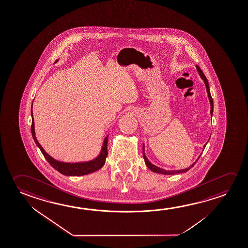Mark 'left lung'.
<instances>
[{"mask_svg": "<svg viewBox=\"0 0 248 248\" xmlns=\"http://www.w3.org/2000/svg\"><path fill=\"white\" fill-rule=\"evenodd\" d=\"M196 68H197V70H198V74H199V76L200 77L202 78V80H203V82L205 84L206 87V91L208 93V98H209V100H210V115L212 116L213 115V109H214V103H213V99H212V97H211V94H210V87H209V83H208V80H207V78H206L205 76L203 75V73H202L201 69L198 67V65L196 66ZM210 140V139H209ZM208 142V141H207ZM206 144H204L203 146V149H205ZM142 150H143V158H144L145 164L147 165V167L151 170V171H154V172H157V173H161V174H166V175H171V174H175V173H182V172H186V171H188V170H190L195 164H196V162L198 161V159L200 158L201 156V155L198 156V159L196 160L194 163H192V164L190 166V167H188L187 168H185V169H180V170H166V169H163V168H159V167H157V166H155V165L152 164L150 161H149V159L146 157V155H145V145L143 143V146H142ZM202 154V153H201Z\"/></svg>", "mask_w": 248, "mask_h": 248, "instance_id": "left-lung-1", "label": "left lung"}]
</instances>
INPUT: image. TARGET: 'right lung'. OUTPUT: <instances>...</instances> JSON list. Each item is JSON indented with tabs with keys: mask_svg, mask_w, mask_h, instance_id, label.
Masks as SVG:
<instances>
[{
	"mask_svg": "<svg viewBox=\"0 0 248 248\" xmlns=\"http://www.w3.org/2000/svg\"><path fill=\"white\" fill-rule=\"evenodd\" d=\"M59 61L57 59L55 63ZM33 103V102H32ZM31 131L32 138L34 140L35 143L38 146V149L42 152L43 155L46 158V160L51 165L52 168H55L57 171H59L62 174L65 176H82L87 175L92 173L93 171H98L100 168L103 167L106 163V159L108 155L107 152V141H108V135L104 139L103 144L100 149L99 155L93 160L88 161H80V162H64L60 160L54 159L53 157L50 156L46 150L43 149L42 146L38 142V139L35 136L34 119L32 115V104L31 107Z\"/></svg>",
	"mask_w": 248,
	"mask_h": 248,
	"instance_id": "obj_1",
	"label": "right lung"
}]
</instances>
